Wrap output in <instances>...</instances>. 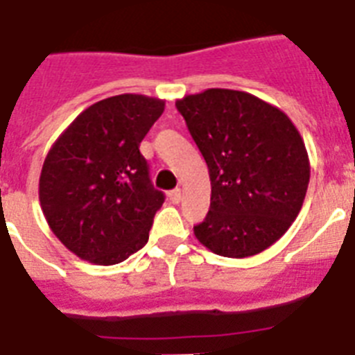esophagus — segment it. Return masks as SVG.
I'll return each mask as SVG.
<instances>
[{"label":"esophagus","instance_id":"esophagus-1","mask_svg":"<svg viewBox=\"0 0 355 355\" xmlns=\"http://www.w3.org/2000/svg\"><path fill=\"white\" fill-rule=\"evenodd\" d=\"M168 198H171V201L174 205H178L181 201V190L180 189H175V190H172L171 194H168Z\"/></svg>","mask_w":355,"mask_h":355}]
</instances>
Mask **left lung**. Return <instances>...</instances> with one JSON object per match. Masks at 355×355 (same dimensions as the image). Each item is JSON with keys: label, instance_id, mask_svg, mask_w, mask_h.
Listing matches in <instances>:
<instances>
[{"label": "left lung", "instance_id": "left-lung-1", "mask_svg": "<svg viewBox=\"0 0 355 355\" xmlns=\"http://www.w3.org/2000/svg\"><path fill=\"white\" fill-rule=\"evenodd\" d=\"M209 166L210 210L198 241L223 257H248L294 223L310 181L304 141L283 110L248 92L209 89L175 101Z\"/></svg>", "mask_w": 355, "mask_h": 355}]
</instances>
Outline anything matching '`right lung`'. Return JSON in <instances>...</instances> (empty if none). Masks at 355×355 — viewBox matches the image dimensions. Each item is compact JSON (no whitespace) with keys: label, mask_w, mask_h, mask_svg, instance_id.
I'll return each mask as SVG.
<instances>
[{"label":"right lung","mask_w":355,"mask_h":355,"mask_svg":"<svg viewBox=\"0 0 355 355\" xmlns=\"http://www.w3.org/2000/svg\"><path fill=\"white\" fill-rule=\"evenodd\" d=\"M165 101L119 94L90 105L49 150L40 203L55 237L94 265H116L145 247L165 201L139 143Z\"/></svg>","instance_id":"right-lung-1"}]
</instances>
